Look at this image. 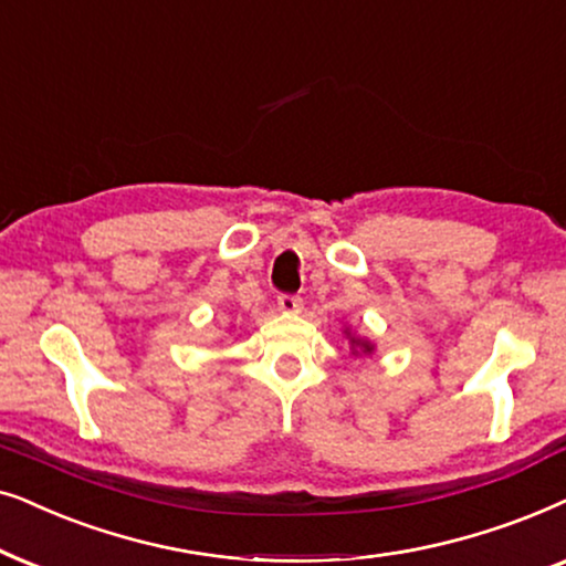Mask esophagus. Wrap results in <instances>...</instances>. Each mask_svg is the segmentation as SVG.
Wrapping results in <instances>:
<instances>
[{"mask_svg": "<svg viewBox=\"0 0 566 566\" xmlns=\"http://www.w3.org/2000/svg\"><path fill=\"white\" fill-rule=\"evenodd\" d=\"M276 307L282 313H287V315L300 313V307H303V300H300L297 295H279L276 297Z\"/></svg>", "mask_w": 566, "mask_h": 566, "instance_id": "34e87169", "label": "esophagus"}]
</instances>
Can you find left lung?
<instances>
[{"mask_svg":"<svg viewBox=\"0 0 566 566\" xmlns=\"http://www.w3.org/2000/svg\"><path fill=\"white\" fill-rule=\"evenodd\" d=\"M346 336H349V344H352V349H354V354H359V352H365V354H370L375 346L367 342V338H359V336H352L349 331H346Z\"/></svg>","mask_w":566,"mask_h":566,"instance_id":"8db88e82","label":"left lung"}]
</instances>
